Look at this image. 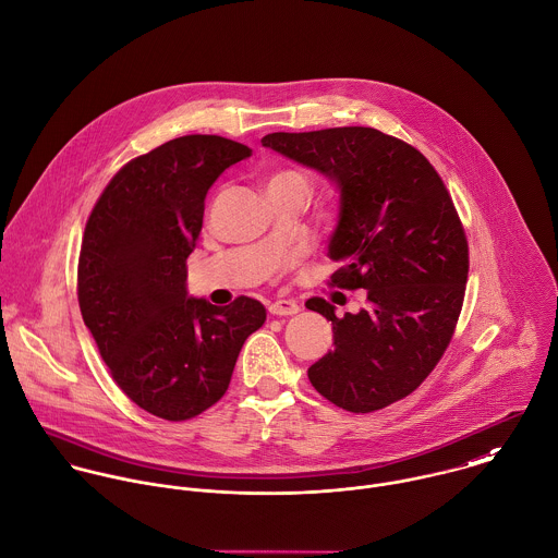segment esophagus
<instances>
[{
    "label": "esophagus",
    "instance_id": "esophagus-1",
    "mask_svg": "<svg viewBox=\"0 0 558 558\" xmlns=\"http://www.w3.org/2000/svg\"><path fill=\"white\" fill-rule=\"evenodd\" d=\"M268 312H270L272 316H294V314L301 312V307H299L296 301H275V303L268 307Z\"/></svg>",
    "mask_w": 558,
    "mask_h": 558
}]
</instances>
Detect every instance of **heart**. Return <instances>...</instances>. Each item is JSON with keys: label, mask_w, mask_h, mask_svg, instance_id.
Returning <instances> with one entry per match:
<instances>
[{"label": "heart", "mask_w": 558, "mask_h": 558, "mask_svg": "<svg viewBox=\"0 0 558 558\" xmlns=\"http://www.w3.org/2000/svg\"><path fill=\"white\" fill-rule=\"evenodd\" d=\"M307 175L299 169H279L275 171L268 180H266V190H275V187H301L307 190Z\"/></svg>", "instance_id": "b5f03b06"}]
</instances>
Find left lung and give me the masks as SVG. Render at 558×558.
Returning <instances> with one entry per match:
<instances>
[{"mask_svg":"<svg viewBox=\"0 0 558 558\" xmlns=\"http://www.w3.org/2000/svg\"><path fill=\"white\" fill-rule=\"evenodd\" d=\"M262 145L340 190L329 257L342 268L331 286L368 294V307L344 318L325 299L305 303L331 320L336 344L307 371L312 385L353 413L409 396L450 344L468 283V240L441 178L372 128L275 132Z\"/></svg>","mask_w":558,"mask_h":558,"instance_id":"8db88e82","label":"left lung"}]
</instances>
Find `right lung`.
I'll return each mask as SVG.
<instances>
[{
    "label": "right lung",
    "instance_id": "1",
    "mask_svg": "<svg viewBox=\"0 0 558 558\" xmlns=\"http://www.w3.org/2000/svg\"><path fill=\"white\" fill-rule=\"evenodd\" d=\"M251 149L192 134L128 162L95 203L80 251L84 325L117 385L141 409L190 420L222 398L244 340L266 320L259 301L216 307L187 296L186 259L205 194Z\"/></svg>",
    "mask_w": 558,
    "mask_h": 558
}]
</instances>
